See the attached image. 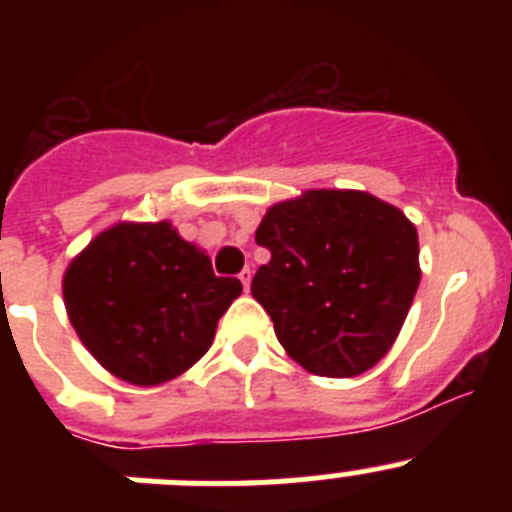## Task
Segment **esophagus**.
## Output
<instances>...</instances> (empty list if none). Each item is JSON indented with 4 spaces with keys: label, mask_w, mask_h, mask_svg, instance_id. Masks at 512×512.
Segmentation results:
<instances>
[{
    "label": "esophagus",
    "mask_w": 512,
    "mask_h": 512,
    "mask_svg": "<svg viewBox=\"0 0 512 512\" xmlns=\"http://www.w3.org/2000/svg\"><path fill=\"white\" fill-rule=\"evenodd\" d=\"M251 277H253L251 269L241 271V282H243V289H246V292H248V287H251Z\"/></svg>",
    "instance_id": "obj_1"
}]
</instances>
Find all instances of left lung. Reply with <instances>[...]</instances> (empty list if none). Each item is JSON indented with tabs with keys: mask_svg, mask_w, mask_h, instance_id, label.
<instances>
[{
	"mask_svg": "<svg viewBox=\"0 0 512 512\" xmlns=\"http://www.w3.org/2000/svg\"><path fill=\"white\" fill-rule=\"evenodd\" d=\"M251 282L292 359L320 377H356L384 359L420 284L418 230L359 189H307L266 210Z\"/></svg>",
	"mask_w": 512,
	"mask_h": 512,
	"instance_id": "left-lung-1",
	"label": "left lung"
}]
</instances>
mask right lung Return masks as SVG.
I'll return each instance as SVG.
<instances>
[{
	"label": "right lung",
	"instance_id": "right-lung-1",
	"mask_svg": "<svg viewBox=\"0 0 512 512\" xmlns=\"http://www.w3.org/2000/svg\"><path fill=\"white\" fill-rule=\"evenodd\" d=\"M243 284L169 220L115 223L63 274V302L89 354L122 382L158 387L194 366Z\"/></svg>",
	"mask_w": 512,
	"mask_h": 512
}]
</instances>
